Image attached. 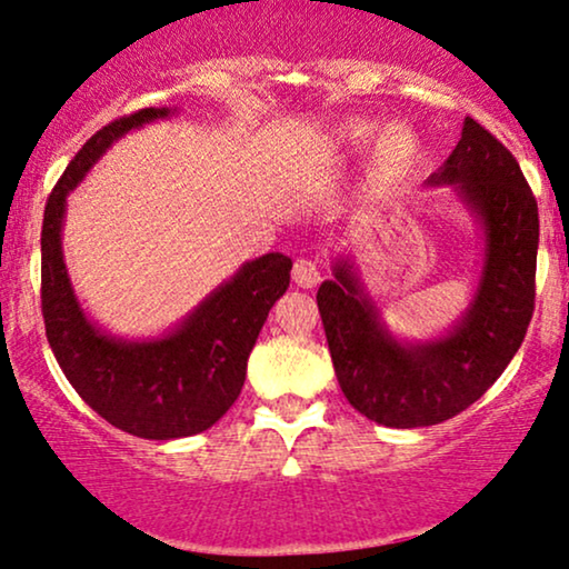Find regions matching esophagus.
<instances>
[{"instance_id": "esophagus-1", "label": "esophagus", "mask_w": 569, "mask_h": 569, "mask_svg": "<svg viewBox=\"0 0 569 569\" xmlns=\"http://www.w3.org/2000/svg\"><path fill=\"white\" fill-rule=\"evenodd\" d=\"M293 280H297L301 289H315L322 280L320 268L312 260H297V264H293Z\"/></svg>"}]
</instances>
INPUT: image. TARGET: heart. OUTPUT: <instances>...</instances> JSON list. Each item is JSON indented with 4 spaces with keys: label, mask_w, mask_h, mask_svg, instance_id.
Here are the masks:
<instances>
[{
    "label": "heart",
    "mask_w": 569,
    "mask_h": 569,
    "mask_svg": "<svg viewBox=\"0 0 569 569\" xmlns=\"http://www.w3.org/2000/svg\"><path fill=\"white\" fill-rule=\"evenodd\" d=\"M396 134H398V130H385L380 138H377V156H380V158H392V156L398 153V150L392 148V138H396ZM351 138L353 140H363V138H367V130H363V127H353Z\"/></svg>",
    "instance_id": "heart-1"
}]
</instances>
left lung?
I'll use <instances>...</instances> for the list:
<instances>
[{
    "label": "left lung",
    "instance_id": "8db88e82",
    "mask_svg": "<svg viewBox=\"0 0 569 569\" xmlns=\"http://www.w3.org/2000/svg\"><path fill=\"white\" fill-rule=\"evenodd\" d=\"M427 187L450 189L481 249L471 301L442 336H398L348 252L332 254V278L317 291L340 390L392 429L431 427L476 403L518 353L533 315L539 206L510 150L466 117Z\"/></svg>",
    "mask_w": 569,
    "mask_h": 569
}]
</instances>
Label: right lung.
I'll return each instance as SVG.
<instances>
[{
    "mask_svg": "<svg viewBox=\"0 0 569 569\" xmlns=\"http://www.w3.org/2000/svg\"><path fill=\"white\" fill-rule=\"evenodd\" d=\"M173 113H179L177 106H150L96 132L51 192L41 231V309L51 351L98 416L142 439L200 435L229 411L244 385L247 359L270 307L291 280L289 257H257L216 286L173 328L150 338L113 336L82 309L62 249L67 197L113 142Z\"/></svg>",
    "mask_w": 569,
    "mask_h": 569,
    "instance_id": "right-lung-1",
    "label": "right lung"
}]
</instances>
